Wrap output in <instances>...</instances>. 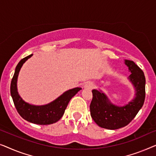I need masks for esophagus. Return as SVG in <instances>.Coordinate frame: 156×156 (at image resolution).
Returning <instances> with one entry per match:
<instances>
[{"instance_id":"1","label":"esophagus","mask_w":156,"mask_h":156,"mask_svg":"<svg viewBox=\"0 0 156 156\" xmlns=\"http://www.w3.org/2000/svg\"><path fill=\"white\" fill-rule=\"evenodd\" d=\"M93 87H94V84H93V83H92V82H87L86 84L84 85V87L86 89H91V88H93Z\"/></svg>"}]
</instances>
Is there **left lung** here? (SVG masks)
<instances>
[{
  "instance_id": "8db88e82",
  "label": "left lung",
  "mask_w": 156,
  "mask_h": 156,
  "mask_svg": "<svg viewBox=\"0 0 156 156\" xmlns=\"http://www.w3.org/2000/svg\"><path fill=\"white\" fill-rule=\"evenodd\" d=\"M131 74L127 78L134 89V97L124 105H117L109 100L102 90H93V100L90 105V115L98 126L115 130L129 124L143 107L146 78L142 70L133 61L124 60Z\"/></svg>"
}]
</instances>
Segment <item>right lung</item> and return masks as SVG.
I'll return each mask as SVG.
<instances>
[{"instance_id": "1", "label": "right lung", "mask_w": 156, "mask_h": 156, "mask_svg": "<svg viewBox=\"0 0 156 156\" xmlns=\"http://www.w3.org/2000/svg\"><path fill=\"white\" fill-rule=\"evenodd\" d=\"M33 54H30L22 59L15 68L11 84L10 94L13 102L19 115L26 121L39 125L54 124L62 117L69 101L80 91V87L68 90L52 102L42 105H35L25 102L17 91V78L24 63Z\"/></svg>"}]
</instances>
